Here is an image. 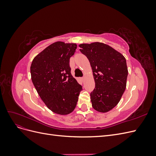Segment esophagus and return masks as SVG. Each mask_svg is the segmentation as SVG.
Listing matches in <instances>:
<instances>
[{"label":"esophagus","mask_w":156,"mask_h":156,"mask_svg":"<svg viewBox=\"0 0 156 156\" xmlns=\"http://www.w3.org/2000/svg\"><path fill=\"white\" fill-rule=\"evenodd\" d=\"M81 80H82V81H83L84 80V77H82V78H81Z\"/></svg>","instance_id":"esophagus-1"}]
</instances>
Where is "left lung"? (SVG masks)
Masks as SVG:
<instances>
[{
  "label": "left lung",
  "instance_id": "1",
  "mask_svg": "<svg viewBox=\"0 0 156 156\" xmlns=\"http://www.w3.org/2000/svg\"><path fill=\"white\" fill-rule=\"evenodd\" d=\"M79 46L89 60L95 81V88L90 93L92 106L100 112H108L119 103L126 88L128 70L126 58L101 42Z\"/></svg>",
  "mask_w": 156,
  "mask_h": 156
}]
</instances>
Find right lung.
Listing matches in <instances>:
<instances>
[{
    "mask_svg": "<svg viewBox=\"0 0 156 156\" xmlns=\"http://www.w3.org/2000/svg\"><path fill=\"white\" fill-rule=\"evenodd\" d=\"M76 44L56 41L37 55L30 66L31 79L49 109L60 115L72 112L82 87L71 74L69 59Z\"/></svg>",
    "mask_w": 156,
    "mask_h": 156,
    "instance_id": "add662e5",
    "label": "right lung"
}]
</instances>
